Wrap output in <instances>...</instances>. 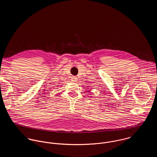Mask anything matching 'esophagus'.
<instances>
[{
	"label": "esophagus",
	"mask_w": 157,
	"mask_h": 157,
	"mask_svg": "<svg viewBox=\"0 0 157 157\" xmlns=\"http://www.w3.org/2000/svg\"><path fill=\"white\" fill-rule=\"evenodd\" d=\"M71 80H72V82H76L77 80V78L75 76H73V77H72V78H71Z\"/></svg>",
	"instance_id": "34e87169"
}]
</instances>
